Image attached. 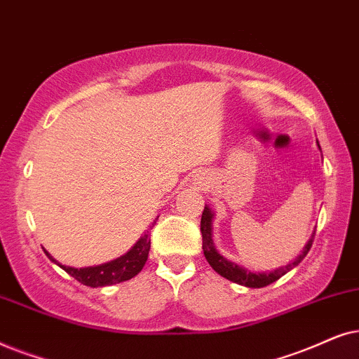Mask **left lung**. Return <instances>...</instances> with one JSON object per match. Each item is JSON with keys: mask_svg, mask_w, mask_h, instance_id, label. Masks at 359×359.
Returning a JSON list of instances; mask_svg holds the SVG:
<instances>
[{"mask_svg": "<svg viewBox=\"0 0 359 359\" xmlns=\"http://www.w3.org/2000/svg\"><path fill=\"white\" fill-rule=\"evenodd\" d=\"M200 231H202V248H203V255L207 257L208 264L213 267L215 272H218L219 276H223L224 279L231 280V283H236V284H241V285H246V287H266V285H269L272 283H276L279 277H283L285 272H289L292 267H295L299 264L300 261L304 259L305 256H307V252L310 251V248H312V243H313V236L310 238V241L307 243V246H305V250L302 255H300L297 259H295L292 264L285 266V267H280V269H276L274 272H259V274H256V272H251L248 269H243L235 262L224 259L223 256L218 255V251L215 250L213 246V240H212V212H210L208 207H205L203 213H202V222H200Z\"/></svg>", "mask_w": 359, "mask_h": 359, "instance_id": "left-lung-1", "label": "left lung"}]
</instances>
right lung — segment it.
Here are the masks:
<instances>
[{"instance_id": "right-lung-1", "label": "right lung", "mask_w": 359, "mask_h": 359, "mask_svg": "<svg viewBox=\"0 0 359 359\" xmlns=\"http://www.w3.org/2000/svg\"><path fill=\"white\" fill-rule=\"evenodd\" d=\"M149 233L151 231H147L146 235L142 236L135 246H133V250L126 252V255L102 266L76 269V267L59 264L54 257L49 256V252L47 251L46 255L49 256L50 261L57 262V264H59L65 272H69V274L74 277V279L79 280V283H82L83 285H88V287H103V285H113V284L123 283V280L131 279V277H135L137 272L144 267L147 256H149V250H151Z\"/></svg>"}]
</instances>
